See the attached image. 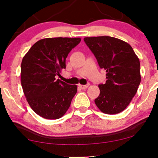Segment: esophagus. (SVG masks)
I'll use <instances>...</instances> for the list:
<instances>
[{"instance_id":"obj_1","label":"esophagus","mask_w":158,"mask_h":158,"mask_svg":"<svg viewBox=\"0 0 158 158\" xmlns=\"http://www.w3.org/2000/svg\"><path fill=\"white\" fill-rule=\"evenodd\" d=\"M90 85V84H86V85H81V84H79L78 85V86H79V88H81V89H86V88H87L88 86Z\"/></svg>"}]
</instances>
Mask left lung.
<instances>
[{"mask_svg":"<svg viewBox=\"0 0 158 158\" xmlns=\"http://www.w3.org/2000/svg\"><path fill=\"white\" fill-rule=\"evenodd\" d=\"M101 68L106 71L105 84L95 103L103 113L116 114L126 109L141 82L139 58L128 43L108 36L84 38Z\"/></svg>","mask_w":158,"mask_h":158,"instance_id":"8db88e82","label":"left lung"}]
</instances>
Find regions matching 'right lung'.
<instances>
[{
  "mask_svg": "<svg viewBox=\"0 0 158 158\" xmlns=\"http://www.w3.org/2000/svg\"><path fill=\"white\" fill-rule=\"evenodd\" d=\"M81 38L55 37L39 40L23 57L21 81L28 103L39 116L57 119L64 115L77 93L76 85L56 79L65 69L68 54Z\"/></svg>",
  "mask_w": 158,
  "mask_h": 158,
  "instance_id": "1",
  "label": "right lung"
}]
</instances>
